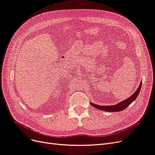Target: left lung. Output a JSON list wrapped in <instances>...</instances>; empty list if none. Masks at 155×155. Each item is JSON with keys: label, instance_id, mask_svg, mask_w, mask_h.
Returning a JSON list of instances; mask_svg holds the SVG:
<instances>
[{"label": "left lung", "instance_id": "obj_1", "mask_svg": "<svg viewBox=\"0 0 155 155\" xmlns=\"http://www.w3.org/2000/svg\"><path fill=\"white\" fill-rule=\"evenodd\" d=\"M141 87H142V81L140 83V85L138 87V88L137 89V91L134 92V94L129 97L127 99H126L124 101H121L120 103H118V104L114 105H110V106H102V105H98L94 104H92V103H91V104L92 107H94L96 109H100L101 110H104L107 112H118V111H121L126 109L131 103H132L133 101L136 100L139 94L140 91H141Z\"/></svg>", "mask_w": 155, "mask_h": 155}]
</instances>
